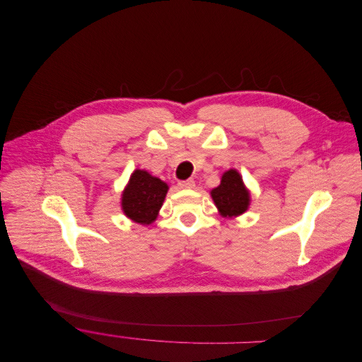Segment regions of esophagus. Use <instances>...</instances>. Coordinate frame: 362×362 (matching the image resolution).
Here are the masks:
<instances>
[{"label":"esophagus","mask_w":362,"mask_h":362,"mask_svg":"<svg viewBox=\"0 0 362 362\" xmlns=\"http://www.w3.org/2000/svg\"><path fill=\"white\" fill-rule=\"evenodd\" d=\"M178 185H180V188H182V189H192V188L195 187V182H194L192 180H185V181H180Z\"/></svg>","instance_id":"1"}]
</instances>
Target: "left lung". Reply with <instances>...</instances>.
I'll return each mask as SVG.
<instances>
[{"mask_svg":"<svg viewBox=\"0 0 362 362\" xmlns=\"http://www.w3.org/2000/svg\"><path fill=\"white\" fill-rule=\"evenodd\" d=\"M212 201L223 216H238L244 214L251 202L250 191L237 170H228L221 177V184L211 191Z\"/></svg>","mask_w":362,"mask_h":362,"instance_id":"left-lung-1","label":"left lung"}]
</instances>
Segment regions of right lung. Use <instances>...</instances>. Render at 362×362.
Returning a JSON list of instances; mask_svg holds the SVG:
<instances>
[{"mask_svg":"<svg viewBox=\"0 0 362 362\" xmlns=\"http://www.w3.org/2000/svg\"><path fill=\"white\" fill-rule=\"evenodd\" d=\"M168 185L146 170H135L122 191L121 208L134 223L153 224L163 206Z\"/></svg>","mask_w":362,"mask_h":362,"instance_id":"right-lung-1","label":"right lung"}]
</instances>
